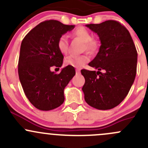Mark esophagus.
I'll list each match as a JSON object with an SVG mask.
<instances>
[{
    "label": "esophagus",
    "instance_id": "34e87169",
    "mask_svg": "<svg viewBox=\"0 0 148 148\" xmlns=\"http://www.w3.org/2000/svg\"><path fill=\"white\" fill-rule=\"evenodd\" d=\"M76 73H77V74H79L81 73V70L79 69H76Z\"/></svg>",
    "mask_w": 148,
    "mask_h": 148
}]
</instances>
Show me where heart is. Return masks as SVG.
Wrapping results in <instances>:
<instances>
[{"label": "heart", "instance_id": "heart-1", "mask_svg": "<svg viewBox=\"0 0 148 148\" xmlns=\"http://www.w3.org/2000/svg\"><path fill=\"white\" fill-rule=\"evenodd\" d=\"M72 35L84 42V50H86L89 53H94L97 50L98 43L92 39L93 37L92 34L86 28L83 27L77 28L72 32ZM57 48L59 52L62 54H66L67 53L69 42L66 36L62 35L59 37L57 41ZM89 61V57L86 54L81 56H69L65 59L64 64L74 68H81Z\"/></svg>", "mask_w": 148, "mask_h": 148}]
</instances>
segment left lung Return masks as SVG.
Listing matches in <instances>:
<instances>
[{
	"label": "left lung",
	"mask_w": 148,
	"mask_h": 148,
	"mask_svg": "<svg viewBox=\"0 0 148 148\" xmlns=\"http://www.w3.org/2000/svg\"><path fill=\"white\" fill-rule=\"evenodd\" d=\"M86 26L97 34L101 46L97 56L89 63L98 71L81 70L85 79L82 87L84 99L94 108L110 110L123 101L135 81L136 48L128 30L116 21Z\"/></svg>",
	"instance_id": "obj_1"
}]
</instances>
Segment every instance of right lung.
Returning <instances> with one entry per match:
<instances>
[{"mask_svg": "<svg viewBox=\"0 0 148 148\" xmlns=\"http://www.w3.org/2000/svg\"><path fill=\"white\" fill-rule=\"evenodd\" d=\"M74 26L56 20L46 21L31 30L22 41L19 79L26 97L38 110H53L64 101V90L75 75V69L67 66L57 74L51 67L62 66L64 56L58 50L57 41Z\"/></svg>", "mask_w": 148, "mask_h": 148, "instance_id": "add662e5", "label": "right lung"}]
</instances>
